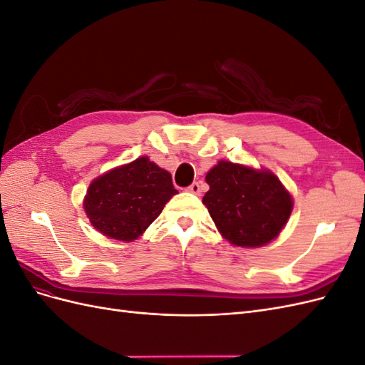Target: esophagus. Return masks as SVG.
I'll use <instances>...</instances> for the list:
<instances>
[{
    "mask_svg": "<svg viewBox=\"0 0 365 365\" xmlns=\"http://www.w3.org/2000/svg\"><path fill=\"white\" fill-rule=\"evenodd\" d=\"M187 192H190L193 195H200L201 193V184L200 182H192L189 187H187Z\"/></svg>",
    "mask_w": 365,
    "mask_h": 365,
    "instance_id": "34e87169",
    "label": "esophagus"
}]
</instances>
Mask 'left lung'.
<instances>
[{"label": "left lung", "mask_w": 365, "mask_h": 365, "mask_svg": "<svg viewBox=\"0 0 365 365\" xmlns=\"http://www.w3.org/2000/svg\"><path fill=\"white\" fill-rule=\"evenodd\" d=\"M204 205L217 230L237 247H262L279 236L292 212V197L267 170L219 161L205 176Z\"/></svg>", "instance_id": "1"}]
</instances>
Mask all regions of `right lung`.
<instances>
[{"instance_id": "1", "label": "right lung", "mask_w": 365, "mask_h": 365, "mask_svg": "<svg viewBox=\"0 0 365 365\" xmlns=\"http://www.w3.org/2000/svg\"><path fill=\"white\" fill-rule=\"evenodd\" d=\"M175 193L170 173L141 157L94 180L83 207L102 235L130 242L160 216Z\"/></svg>"}]
</instances>
